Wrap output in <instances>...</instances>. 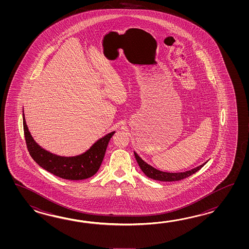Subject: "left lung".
Returning a JSON list of instances; mask_svg holds the SVG:
<instances>
[{
    "instance_id": "left-lung-1",
    "label": "left lung",
    "mask_w": 249,
    "mask_h": 249,
    "mask_svg": "<svg viewBox=\"0 0 249 249\" xmlns=\"http://www.w3.org/2000/svg\"><path fill=\"white\" fill-rule=\"evenodd\" d=\"M134 157L136 159L139 166L141 167V169L142 171L145 175L148 176V178L153 179V180H160V181H175V180H182L185 179L187 177L191 176L196 173L198 170L201 169L202 167L207 164V162H205L204 164H202L199 166H196V168L186 171V172H181V173H168V172H163L160 170L154 168L153 166L147 164L145 161H143L142 159L139 157L136 152H134Z\"/></svg>"
}]
</instances>
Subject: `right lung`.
<instances>
[{"label": "right lung", "instance_id": "add662e5", "mask_svg": "<svg viewBox=\"0 0 249 249\" xmlns=\"http://www.w3.org/2000/svg\"><path fill=\"white\" fill-rule=\"evenodd\" d=\"M23 126L27 148L33 159L51 174L71 180H85L95 175L104 159L107 144L116 132H109L99 139L84 153L74 157H63L42 148L34 140L28 130L24 110Z\"/></svg>", "mask_w": 249, "mask_h": 249}]
</instances>
